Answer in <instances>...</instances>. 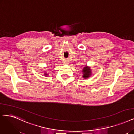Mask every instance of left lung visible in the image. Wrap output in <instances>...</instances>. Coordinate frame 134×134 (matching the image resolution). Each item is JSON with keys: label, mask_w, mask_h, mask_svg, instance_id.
Segmentation results:
<instances>
[{"label": "left lung", "mask_w": 134, "mask_h": 134, "mask_svg": "<svg viewBox=\"0 0 134 134\" xmlns=\"http://www.w3.org/2000/svg\"><path fill=\"white\" fill-rule=\"evenodd\" d=\"M82 72L83 74L82 76L84 79H88L92 74V71L90 67L87 65H85L83 68L82 70Z\"/></svg>", "instance_id": "obj_1"}]
</instances>
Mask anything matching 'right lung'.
Wrapping results in <instances>:
<instances>
[{"mask_svg":"<svg viewBox=\"0 0 134 134\" xmlns=\"http://www.w3.org/2000/svg\"><path fill=\"white\" fill-rule=\"evenodd\" d=\"M45 76H48V75H49V74L48 73H47V71H44V74Z\"/></svg>","mask_w":134,"mask_h":134,"instance_id":"right-lung-1","label":"right lung"}]
</instances>
